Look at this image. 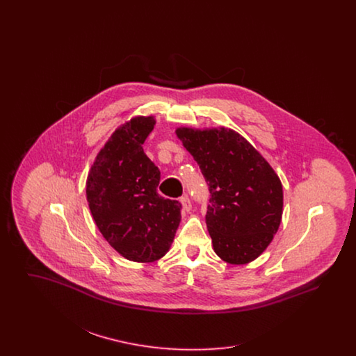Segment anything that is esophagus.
Here are the masks:
<instances>
[{"instance_id": "34e87169", "label": "esophagus", "mask_w": 356, "mask_h": 356, "mask_svg": "<svg viewBox=\"0 0 356 356\" xmlns=\"http://www.w3.org/2000/svg\"><path fill=\"white\" fill-rule=\"evenodd\" d=\"M180 203H181V207H183V211L184 212H189L191 211V208H192V203H191V200H189V197L184 195L183 197H180Z\"/></svg>"}]
</instances>
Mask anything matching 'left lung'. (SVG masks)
I'll return each instance as SVG.
<instances>
[{"instance_id":"8db88e82","label":"left lung","mask_w":356,"mask_h":356,"mask_svg":"<svg viewBox=\"0 0 356 356\" xmlns=\"http://www.w3.org/2000/svg\"><path fill=\"white\" fill-rule=\"evenodd\" d=\"M177 137L199 164L211 193L205 222L216 254L247 264L263 254L283 213L280 179L266 159L228 128H179Z\"/></svg>"}]
</instances>
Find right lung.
<instances>
[{"instance_id": "obj_1", "label": "right lung", "mask_w": 356, "mask_h": 356, "mask_svg": "<svg viewBox=\"0 0 356 356\" xmlns=\"http://www.w3.org/2000/svg\"><path fill=\"white\" fill-rule=\"evenodd\" d=\"M154 122L140 116L116 129L86 180V200L102 236L137 263L167 254L181 219V204L157 193L160 170L143 149Z\"/></svg>"}]
</instances>
